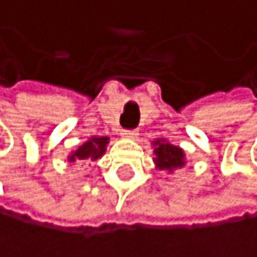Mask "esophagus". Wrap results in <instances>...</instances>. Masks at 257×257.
Here are the masks:
<instances>
[{"label":"esophagus","mask_w":257,"mask_h":257,"mask_svg":"<svg viewBox=\"0 0 257 257\" xmlns=\"http://www.w3.org/2000/svg\"><path fill=\"white\" fill-rule=\"evenodd\" d=\"M122 137L123 139H137V137H139V132H137V130H123Z\"/></svg>","instance_id":"obj_1"}]
</instances>
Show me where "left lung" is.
<instances>
[{"mask_svg": "<svg viewBox=\"0 0 257 257\" xmlns=\"http://www.w3.org/2000/svg\"><path fill=\"white\" fill-rule=\"evenodd\" d=\"M153 153H155V165L158 170H167V172L172 173L173 170L185 167V152L180 149V147L172 145L167 140H155L153 142Z\"/></svg>", "mask_w": 257, "mask_h": 257, "instance_id": "1", "label": "left lung"}]
</instances>
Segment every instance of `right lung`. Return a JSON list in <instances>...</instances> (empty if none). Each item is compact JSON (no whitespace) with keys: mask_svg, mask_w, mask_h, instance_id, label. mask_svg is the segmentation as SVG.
I'll use <instances>...</instances> for the list:
<instances>
[{"mask_svg":"<svg viewBox=\"0 0 257 257\" xmlns=\"http://www.w3.org/2000/svg\"><path fill=\"white\" fill-rule=\"evenodd\" d=\"M108 144V137H92L85 144L77 147L71 155L67 157L69 162L72 163H84V162H95L105 153Z\"/></svg>","mask_w":257,"mask_h":257,"instance_id":"add662e5","label":"right lung"}]
</instances>
